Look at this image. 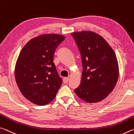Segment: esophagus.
Listing matches in <instances>:
<instances>
[{"label":"esophagus","instance_id":"obj_1","mask_svg":"<svg viewBox=\"0 0 134 134\" xmlns=\"http://www.w3.org/2000/svg\"><path fill=\"white\" fill-rule=\"evenodd\" d=\"M69 77H64L63 79V82L64 83H67L69 82Z\"/></svg>","mask_w":134,"mask_h":134}]
</instances>
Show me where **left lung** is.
Segmentation results:
<instances>
[{
	"instance_id": "1",
	"label": "left lung",
	"mask_w": 134,
	"mask_h": 134,
	"mask_svg": "<svg viewBox=\"0 0 134 134\" xmlns=\"http://www.w3.org/2000/svg\"><path fill=\"white\" fill-rule=\"evenodd\" d=\"M71 35L80 51L83 67L81 82L75 92L87 103L103 100L113 91L118 79L115 53L103 37L93 31H78Z\"/></svg>"
}]
</instances>
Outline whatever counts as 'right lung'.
Listing matches in <instances>:
<instances>
[{"label": "right lung", "mask_w": 134, "mask_h": 134, "mask_svg": "<svg viewBox=\"0 0 134 134\" xmlns=\"http://www.w3.org/2000/svg\"><path fill=\"white\" fill-rule=\"evenodd\" d=\"M65 39L63 35L46 34L33 38L21 51L15 67V77L25 98L44 105L55 98L62 84L57 73L54 55Z\"/></svg>", "instance_id": "obj_1"}]
</instances>
